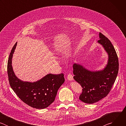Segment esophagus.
<instances>
[{
    "label": "esophagus",
    "mask_w": 126,
    "mask_h": 126,
    "mask_svg": "<svg viewBox=\"0 0 126 126\" xmlns=\"http://www.w3.org/2000/svg\"><path fill=\"white\" fill-rule=\"evenodd\" d=\"M67 79L69 81H73L74 79H73V76L71 74H68V76H67Z\"/></svg>",
    "instance_id": "obj_1"
}]
</instances>
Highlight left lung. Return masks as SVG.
Returning <instances> with one entry per match:
<instances>
[{
	"instance_id": "8db88e82",
	"label": "left lung",
	"mask_w": 126,
	"mask_h": 126,
	"mask_svg": "<svg viewBox=\"0 0 126 126\" xmlns=\"http://www.w3.org/2000/svg\"><path fill=\"white\" fill-rule=\"evenodd\" d=\"M98 43L102 46L108 54L105 67L98 71H92L83 65H73L74 80L81 85L82 93L79 99L87 104H93L106 97L116 79L119 70V61L116 52L111 41L99 33Z\"/></svg>"
}]
</instances>
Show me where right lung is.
Here are the masks:
<instances>
[{"label": "right lung", "instance_id": "add662e5", "mask_svg": "<svg viewBox=\"0 0 126 126\" xmlns=\"http://www.w3.org/2000/svg\"><path fill=\"white\" fill-rule=\"evenodd\" d=\"M17 43L13 47L8 60L7 73L10 87L27 105L35 109H45L54 101L58 89L65 82L64 74H48L33 82L19 79L15 75L12 66Z\"/></svg>", "mask_w": 126, "mask_h": 126}]
</instances>
